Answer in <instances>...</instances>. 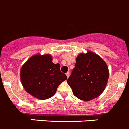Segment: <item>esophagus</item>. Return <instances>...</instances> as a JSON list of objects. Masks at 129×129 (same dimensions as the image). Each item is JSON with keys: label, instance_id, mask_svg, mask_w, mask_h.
<instances>
[{"label": "esophagus", "instance_id": "obj_1", "mask_svg": "<svg viewBox=\"0 0 129 129\" xmlns=\"http://www.w3.org/2000/svg\"><path fill=\"white\" fill-rule=\"evenodd\" d=\"M69 75H70V73H69V72L66 73V76H67V77H68V78H69Z\"/></svg>", "mask_w": 129, "mask_h": 129}]
</instances>
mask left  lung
<instances>
[{"label": "left lung", "mask_w": 129, "mask_h": 129, "mask_svg": "<svg viewBox=\"0 0 129 129\" xmlns=\"http://www.w3.org/2000/svg\"><path fill=\"white\" fill-rule=\"evenodd\" d=\"M107 65L97 54L88 51L76 58L75 67L67 80L73 95L82 101H91L99 96L108 82Z\"/></svg>", "instance_id": "obj_1"}]
</instances>
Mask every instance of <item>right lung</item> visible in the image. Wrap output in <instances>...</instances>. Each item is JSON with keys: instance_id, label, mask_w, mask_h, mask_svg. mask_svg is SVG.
<instances>
[{"instance_id": "1", "label": "right lung", "mask_w": 129, "mask_h": 129, "mask_svg": "<svg viewBox=\"0 0 129 129\" xmlns=\"http://www.w3.org/2000/svg\"><path fill=\"white\" fill-rule=\"evenodd\" d=\"M50 54H36L21 68L20 76L24 89L31 95L45 100L55 94L58 86L67 79L59 63H54Z\"/></svg>"}]
</instances>
